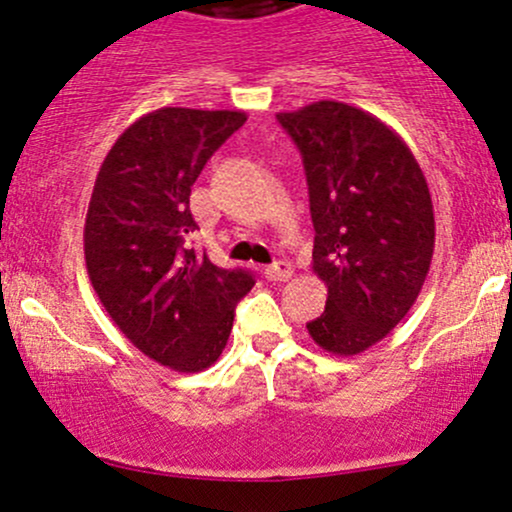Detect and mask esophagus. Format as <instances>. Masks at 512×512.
<instances>
[{
	"label": "esophagus",
	"mask_w": 512,
	"mask_h": 512,
	"mask_svg": "<svg viewBox=\"0 0 512 512\" xmlns=\"http://www.w3.org/2000/svg\"><path fill=\"white\" fill-rule=\"evenodd\" d=\"M266 278L273 280V283H283V280L292 278V266L287 261H278L273 266L266 268Z\"/></svg>",
	"instance_id": "34e87169"
}]
</instances>
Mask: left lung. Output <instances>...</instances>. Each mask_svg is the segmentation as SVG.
I'll return each instance as SVG.
<instances>
[{
    "mask_svg": "<svg viewBox=\"0 0 512 512\" xmlns=\"http://www.w3.org/2000/svg\"><path fill=\"white\" fill-rule=\"evenodd\" d=\"M278 123L302 154L314 222V273L329 287L307 331L358 355L409 314L435 249L433 200L406 142L363 108L317 101Z\"/></svg>",
    "mask_w": 512,
    "mask_h": 512,
    "instance_id": "8db88e82",
    "label": "left lung"
}]
</instances>
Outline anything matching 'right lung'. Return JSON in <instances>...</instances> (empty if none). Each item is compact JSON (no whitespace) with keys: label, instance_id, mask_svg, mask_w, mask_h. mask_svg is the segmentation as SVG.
<instances>
[{"label":"right lung","instance_id":"obj_1","mask_svg":"<svg viewBox=\"0 0 512 512\" xmlns=\"http://www.w3.org/2000/svg\"><path fill=\"white\" fill-rule=\"evenodd\" d=\"M241 111L166 106L137 118L103 159L84 225L89 280L113 324L147 358L200 372L222 355L234 307L254 287L186 249L191 188Z\"/></svg>","mask_w":512,"mask_h":512}]
</instances>
